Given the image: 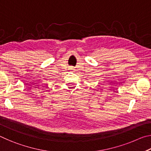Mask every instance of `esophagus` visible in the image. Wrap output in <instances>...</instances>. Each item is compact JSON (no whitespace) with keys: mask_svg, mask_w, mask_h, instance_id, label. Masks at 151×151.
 <instances>
[{"mask_svg":"<svg viewBox=\"0 0 151 151\" xmlns=\"http://www.w3.org/2000/svg\"><path fill=\"white\" fill-rule=\"evenodd\" d=\"M70 71H73V72H74V71L75 70V68L73 67V66H71V67H70Z\"/></svg>","mask_w":151,"mask_h":151,"instance_id":"34e87169","label":"esophagus"}]
</instances>
